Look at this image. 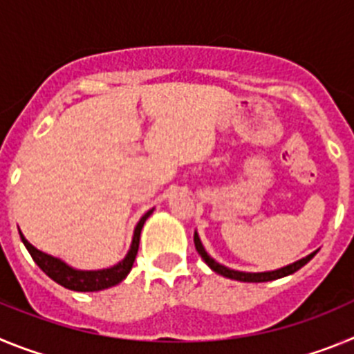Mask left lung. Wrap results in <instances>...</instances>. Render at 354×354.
I'll use <instances>...</instances> for the list:
<instances>
[{"instance_id":"obj_1","label":"left lung","mask_w":354,"mask_h":354,"mask_svg":"<svg viewBox=\"0 0 354 354\" xmlns=\"http://www.w3.org/2000/svg\"><path fill=\"white\" fill-rule=\"evenodd\" d=\"M195 248L196 252L200 253V257L204 259L205 264L211 268L214 273L221 274V277L225 278H232V280H239V282H271V280H277V278H282V277H287V274H292L296 273V271L299 270V268H303V266L306 264V262L310 261L312 257H314L315 253H317V250L315 252H312L310 255H306V257L299 259V261L292 262V264L286 266V268H280V270H274V271H264V273H246V271H236V270H230V268H227V266L220 264V262H216L214 259L209 255L207 252H205L204 245H202V241H200L198 234L195 232Z\"/></svg>"}]
</instances>
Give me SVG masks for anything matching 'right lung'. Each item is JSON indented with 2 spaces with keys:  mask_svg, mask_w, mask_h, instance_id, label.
Returning <instances> with one entry per match:
<instances>
[{
  "mask_svg": "<svg viewBox=\"0 0 354 354\" xmlns=\"http://www.w3.org/2000/svg\"><path fill=\"white\" fill-rule=\"evenodd\" d=\"M152 211H154V209H150L149 212H145V214L142 216V220L138 221V225H136V228H134L133 243H131V248L129 252H127L126 257H124V261L115 264L113 268H108V270H74V268L65 264L60 259H56L53 257V255H48V253L37 250L31 243H28V239L23 236V232L19 234H21V239H23L24 246H26L28 252H30L31 259H33L40 270L48 274L49 278H53L56 283L64 286L65 289L77 290V292H95V290H102L108 289V287L117 286V283H120L122 280L129 274L131 268H133L134 264V259H136V253H138L140 234H142L143 223H145L147 218L152 214Z\"/></svg>",
  "mask_w": 354,
  "mask_h": 354,
  "instance_id": "obj_1",
  "label": "right lung"
}]
</instances>
